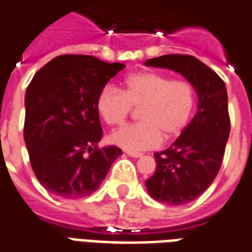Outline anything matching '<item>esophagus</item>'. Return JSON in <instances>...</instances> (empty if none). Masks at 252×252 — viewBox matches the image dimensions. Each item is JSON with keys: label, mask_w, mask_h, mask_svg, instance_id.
Returning a JSON list of instances; mask_svg holds the SVG:
<instances>
[{"label": "esophagus", "mask_w": 252, "mask_h": 252, "mask_svg": "<svg viewBox=\"0 0 252 252\" xmlns=\"http://www.w3.org/2000/svg\"><path fill=\"white\" fill-rule=\"evenodd\" d=\"M126 156L132 157V158H140V157L143 156L142 153H135V151H126Z\"/></svg>", "instance_id": "1"}]
</instances>
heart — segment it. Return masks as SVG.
Wrapping results in <instances>:
<instances>
[{"instance_id":"1","label":"heart","mask_w":252,"mask_h":252,"mask_svg":"<svg viewBox=\"0 0 252 252\" xmlns=\"http://www.w3.org/2000/svg\"><path fill=\"white\" fill-rule=\"evenodd\" d=\"M140 108L139 121L114 131L110 142L128 151L153 149L165 139L176 138L187 126L195 108V90L186 80L154 71L126 77L123 91L106 86L96 96V110L109 126H119Z\"/></svg>"}]
</instances>
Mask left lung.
I'll return each instance as SVG.
<instances>
[{
	"label": "left lung",
	"mask_w": 252,
	"mask_h": 252,
	"mask_svg": "<svg viewBox=\"0 0 252 252\" xmlns=\"http://www.w3.org/2000/svg\"><path fill=\"white\" fill-rule=\"evenodd\" d=\"M144 65L177 72L196 91V114L170 147L154 153L156 172L146 180L153 199L186 205L210 187L221 168L230 131L226 87L216 72L192 56L165 54Z\"/></svg>",
	"instance_id": "1"
}]
</instances>
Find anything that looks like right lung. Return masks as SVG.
I'll use <instances>...</instances> for the list:
<instances>
[{"mask_svg":"<svg viewBox=\"0 0 252 252\" xmlns=\"http://www.w3.org/2000/svg\"><path fill=\"white\" fill-rule=\"evenodd\" d=\"M124 66L64 54L42 66L28 84L24 142L36 179L53 195L89 196L123 154L117 146L96 147L103 133L96 96Z\"/></svg>","mask_w":252,"mask_h":252,"instance_id":"obj_1","label":"right lung"}]
</instances>
